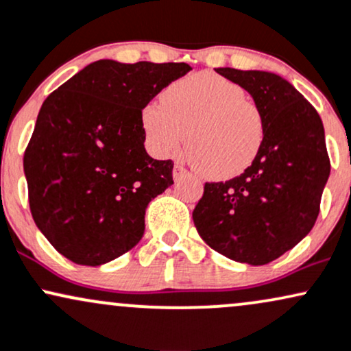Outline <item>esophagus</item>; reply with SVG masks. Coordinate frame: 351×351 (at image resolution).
<instances>
[{
	"instance_id": "1",
	"label": "esophagus",
	"mask_w": 351,
	"mask_h": 351,
	"mask_svg": "<svg viewBox=\"0 0 351 351\" xmlns=\"http://www.w3.org/2000/svg\"><path fill=\"white\" fill-rule=\"evenodd\" d=\"M189 171L185 167L180 166V164H176L174 166V171H172V176H174V179H180L182 176H187Z\"/></svg>"
}]
</instances>
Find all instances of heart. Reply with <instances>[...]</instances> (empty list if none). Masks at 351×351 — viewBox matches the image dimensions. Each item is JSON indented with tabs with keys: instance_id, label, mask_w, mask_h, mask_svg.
Segmentation results:
<instances>
[{
	"instance_id": "obj_1",
	"label": "heart",
	"mask_w": 351,
	"mask_h": 351,
	"mask_svg": "<svg viewBox=\"0 0 351 351\" xmlns=\"http://www.w3.org/2000/svg\"><path fill=\"white\" fill-rule=\"evenodd\" d=\"M143 126L160 156L176 154L189 137V158L210 179L241 174L265 139L261 110L240 85L213 73L172 84L162 98L144 106Z\"/></svg>"
}]
</instances>
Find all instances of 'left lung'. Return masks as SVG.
Segmentation results:
<instances>
[{
  "label": "left lung",
  "instance_id": "obj_1",
  "mask_svg": "<svg viewBox=\"0 0 351 351\" xmlns=\"http://www.w3.org/2000/svg\"><path fill=\"white\" fill-rule=\"evenodd\" d=\"M245 88L265 118L253 164L226 182H205L193 223L212 250L238 263L267 265L314 226L330 159L322 119L282 77L261 70L217 69Z\"/></svg>",
  "mask_w": 351,
  "mask_h": 351
}]
</instances>
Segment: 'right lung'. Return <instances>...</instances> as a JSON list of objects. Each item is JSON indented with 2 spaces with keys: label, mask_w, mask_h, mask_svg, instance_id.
<instances>
[{
  "label": "right lung",
  "mask_w": 351,
  "mask_h": 351,
  "mask_svg": "<svg viewBox=\"0 0 351 351\" xmlns=\"http://www.w3.org/2000/svg\"><path fill=\"white\" fill-rule=\"evenodd\" d=\"M184 62L97 60L45 98L24 151L29 208L62 256L100 266L138 245L147 204L172 180L144 149L143 108Z\"/></svg>",
  "instance_id": "1"
}]
</instances>
